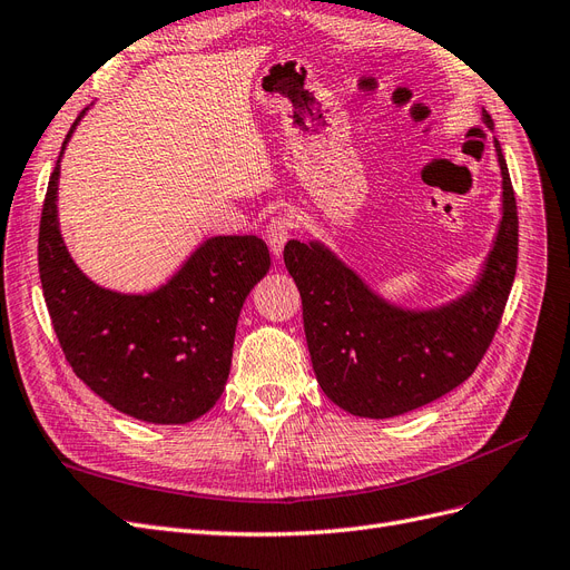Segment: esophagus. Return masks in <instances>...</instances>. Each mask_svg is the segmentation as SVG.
<instances>
[{"label":"esophagus","mask_w":570,"mask_h":570,"mask_svg":"<svg viewBox=\"0 0 570 570\" xmlns=\"http://www.w3.org/2000/svg\"><path fill=\"white\" fill-rule=\"evenodd\" d=\"M291 229H293V223L286 216H274L267 223L265 239H267V246H269V250L274 253V256H282L286 242L291 239Z\"/></svg>","instance_id":"obj_1"}]
</instances>
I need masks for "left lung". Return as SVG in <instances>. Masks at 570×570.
<instances>
[{
    "mask_svg": "<svg viewBox=\"0 0 570 570\" xmlns=\"http://www.w3.org/2000/svg\"><path fill=\"white\" fill-rule=\"evenodd\" d=\"M483 126L493 119L483 110ZM502 176V218L476 282L446 305H392L322 242L291 239L286 269L303 298L312 368L335 406L360 417H394L455 390L487 354L517 274V199L493 140Z\"/></svg>",
    "mask_w": 570,
    "mask_h": 570,
    "instance_id": "left-lung-1",
    "label": "left lung"
}]
</instances>
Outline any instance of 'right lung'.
I'll list each match as a JSON object with an SVG mask.
<instances>
[{
	"mask_svg": "<svg viewBox=\"0 0 570 570\" xmlns=\"http://www.w3.org/2000/svg\"><path fill=\"white\" fill-rule=\"evenodd\" d=\"M81 115L62 140L39 223V279L62 354L112 409L155 425H185L220 399L242 305L269 269L253 235L206 239L150 293H117L83 274L58 227V178Z\"/></svg>",
	"mask_w": 570,
	"mask_h": 570,
	"instance_id": "add662e5",
	"label": "right lung"
}]
</instances>
